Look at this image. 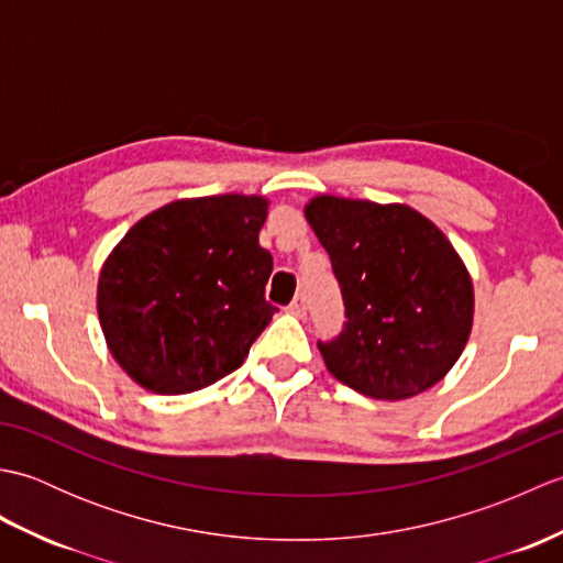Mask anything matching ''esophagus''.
<instances>
[{
	"label": "esophagus",
	"instance_id": "34e87169",
	"mask_svg": "<svg viewBox=\"0 0 563 563\" xmlns=\"http://www.w3.org/2000/svg\"><path fill=\"white\" fill-rule=\"evenodd\" d=\"M288 312L295 314V317H305V314H307V300H305V295H297V297H295V300H292L290 307H288Z\"/></svg>",
	"mask_w": 563,
	"mask_h": 563
}]
</instances>
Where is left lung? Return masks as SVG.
<instances>
[{
	"mask_svg": "<svg viewBox=\"0 0 563 563\" xmlns=\"http://www.w3.org/2000/svg\"><path fill=\"white\" fill-rule=\"evenodd\" d=\"M329 251L345 329L319 343L327 369L373 399L430 389L460 361L474 324V285L457 249L406 202L321 194L305 206Z\"/></svg>",
	"mask_w": 563,
	"mask_h": 563,
	"instance_id": "obj_1",
	"label": "left lung"
}]
</instances>
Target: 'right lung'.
I'll return each instance as SVG.
<instances>
[{
	"mask_svg": "<svg viewBox=\"0 0 563 563\" xmlns=\"http://www.w3.org/2000/svg\"><path fill=\"white\" fill-rule=\"evenodd\" d=\"M268 198L224 194L166 202L106 256L97 312L123 373L154 394H188L230 375L278 312L273 256L258 246Z\"/></svg>",
	"mask_w": 563,
	"mask_h": 563,
	"instance_id": "1",
	"label": "right lung"
}]
</instances>
